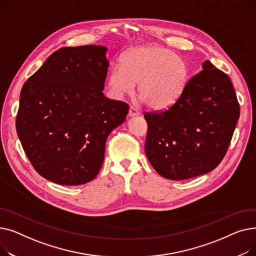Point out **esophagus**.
<instances>
[{"instance_id":"obj_1","label":"esophagus","mask_w":256,"mask_h":256,"mask_svg":"<svg viewBox=\"0 0 256 256\" xmlns=\"http://www.w3.org/2000/svg\"><path fill=\"white\" fill-rule=\"evenodd\" d=\"M140 113L135 109V108L130 106L128 109V117H135V116H139Z\"/></svg>"}]
</instances>
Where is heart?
<instances>
[{
    "instance_id": "b5f03b06",
    "label": "heart",
    "mask_w": 256,
    "mask_h": 256,
    "mask_svg": "<svg viewBox=\"0 0 256 256\" xmlns=\"http://www.w3.org/2000/svg\"><path fill=\"white\" fill-rule=\"evenodd\" d=\"M189 78L186 62L164 46L150 44L128 50L108 76L112 96H130L138 84V96L150 109L164 110L180 96Z\"/></svg>"
}]
</instances>
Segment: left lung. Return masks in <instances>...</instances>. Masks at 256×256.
Here are the masks:
<instances>
[{"label": "left lung", "instance_id": "1", "mask_svg": "<svg viewBox=\"0 0 256 256\" xmlns=\"http://www.w3.org/2000/svg\"><path fill=\"white\" fill-rule=\"evenodd\" d=\"M238 117L230 78L206 60L171 106L144 115L148 126L146 156L168 180L206 174L221 163Z\"/></svg>", "mask_w": 256, "mask_h": 256}]
</instances>
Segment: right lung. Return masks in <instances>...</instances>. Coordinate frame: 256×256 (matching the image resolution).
I'll return each instance as SVG.
<instances>
[{
	"label": "right lung",
	"mask_w": 256,
	"mask_h": 256,
	"mask_svg": "<svg viewBox=\"0 0 256 256\" xmlns=\"http://www.w3.org/2000/svg\"><path fill=\"white\" fill-rule=\"evenodd\" d=\"M106 48H62L24 84L16 132L34 169L64 186L91 182L106 141L126 121L128 104L106 98Z\"/></svg>",
	"instance_id": "add662e5"
}]
</instances>
